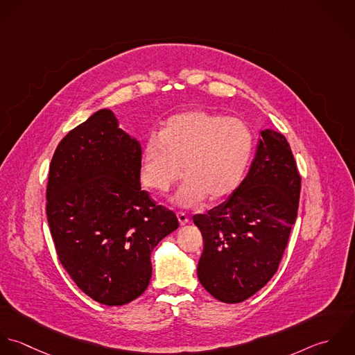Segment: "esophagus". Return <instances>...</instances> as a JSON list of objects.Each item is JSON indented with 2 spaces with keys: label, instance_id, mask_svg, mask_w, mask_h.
I'll return each instance as SVG.
<instances>
[{
  "label": "esophagus",
  "instance_id": "34e87169",
  "mask_svg": "<svg viewBox=\"0 0 355 355\" xmlns=\"http://www.w3.org/2000/svg\"><path fill=\"white\" fill-rule=\"evenodd\" d=\"M177 218H178V222H180L181 226H184V225H187L189 222V216L187 214L182 213V211L177 213Z\"/></svg>",
  "mask_w": 355,
  "mask_h": 355
}]
</instances>
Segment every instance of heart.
<instances>
[{
  "mask_svg": "<svg viewBox=\"0 0 355 355\" xmlns=\"http://www.w3.org/2000/svg\"><path fill=\"white\" fill-rule=\"evenodd\" d=\"M252 148V132L243 121L205 110L184 111L171 115L160 135L144 144L142 182L167 192L184 173L173 198L175 205L196 206L207 196L218 202L240 185Z\"/></svg>",
  "mask_w": 355,
  "mask_h": 355,
  "instance_id": "b5f03b06",
  "label": "heart"
}]
</instances>
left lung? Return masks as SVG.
Listing matches in <instances>:
<instances>
[{
  "instance_id": "1",
  "label": "left lung",
  "mask_w": 355,
  "mask_h": 355,
  "mask_svg": "<svg viewBox=\"0 0 355 355\" xmlns=\"http://www.w3.org/2000/svg\"><path fill=\"white\" fill-rule=\"evenodd\" d=\"M247 177L207 214H196L205 248L198 277L215 299L240 303L270 282L295 223L300 175L282 133L261 132Z\"/></svg>"
}]
</instances>
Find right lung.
<instances>
[{"mask_svg":"<svg viewBox=\"0 0 355 355\" xmlns=\"http://www.w3.org/2000/svg\"><path fill=\"white\" fill-rule=\"evenodd\" d=\"M141 145L100 110L59 142L46 216L60 263L93 300L122 306L150 276V252L178 227L175 214L140 185Z\"/></svg>","mask_w":355,"mask_h":355,"instance_id":"right-lung-1","label":"right lung"}]
</instances>
